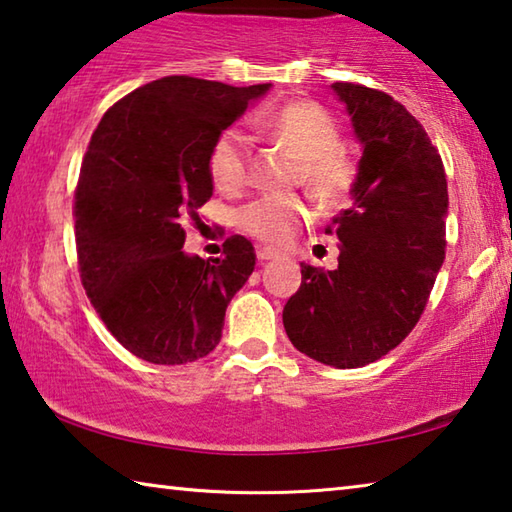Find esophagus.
I'll list each match as a JSON object with an SVG mask.
<instances>
[{
    "instance_id": "obj_1",
    "label": "esophagus",
    "mask_w": 512,
    "mask_h": 512,
    "mask_svg": "<svg viewBox=\"0 0 512 512\" xmlns=\"http://www.w3.org/2000/svg\"><path fill=\"white\" fill-rule=\"evenodd\" d=\"M277 255V250H273V248H266V246H262V248H257V259L259 262H268V259H275Z\"/></svg>"
}]
</instances>
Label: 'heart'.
<instances>
[{"mask_svg": "<svg viewBox=\"0 0 512 512\" xmlns=\"http://www.w3.org/2000/svg\"><path fill=\"white\" fill-rule=\"evenodd\" d=\"M257 126L298 158L296 180L320 203H339L357 183V160L341 146V128L332 112L316 101L298 99L264 112ZM248 137L237 128L216 135L207 153V173L212 185L225 194H237L250 180ZM307 207L298 198L268 194L244 207L239 214L241 230L266 244L289 241Z\"/></svg>", "mask_w": 512, "mask_h": 512, "instance_id": "heart-1", "label": "heart"}]
</instances>
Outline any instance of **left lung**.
<instances>
[{"label":"left lung","instance_id":"obj_1","mask_svg":"<svg viewBox=\"0 0 512 512\" xmlns=\"http://www.w3.org/2000/svg\"><path fill=\"white\" fill-rule=\"evenodd\" d=\"M363 142L354 205L336 214L339 268L300 264L282 311L296 348L325 366L363 368L418 325L445 262L447 178L427 131L391 94L334 83Z\"/></svg>","mask_w":512,"mask_h":512}]
</instances>
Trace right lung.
Wrapping results in <instances>:
<instances>
[{"label":"right lung","instance_id":"add662e5","mask_svg":"<svg viewBox=\"0 0 512 512\" xmlns=\"http://www.w3.org/2000/svg\"><path fill=\"white\" fill-rule=\"evenodd\" d=\"M271 83L235 88L164 76L106 110L74 189L83 289L128 352L180 366L221 341L232 296L255 268L253 244L232 235L221 257H187L185 223L210 201L207 153Z\"/></svg>","mask_w":512,"mask_h":512}]
</instances>
